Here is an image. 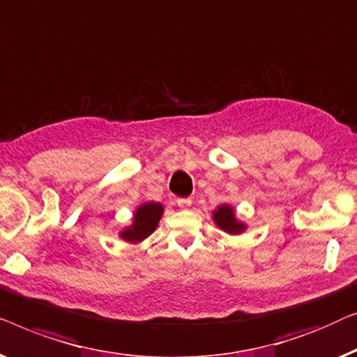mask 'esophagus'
I'll list each match as a JSON object with an SVG mask.
<instances>
[{
  "instance_id": "obj_1",
  "label": "esophagus",
  "mask_w": 357,
  "mask_h": 357,
  "mask_svg": "<svg viewBox=\"0 0 357 357\" xmlns=\"http://www.w3.org/2000/svg\"><path fill=\"white\" fill-rule=\"evenodd\" d=\"M176 202H178V205H179L181 208H188V207H190V204H192V199H189V197H185V199H178Z\"/></svg>"
}]
</instances>
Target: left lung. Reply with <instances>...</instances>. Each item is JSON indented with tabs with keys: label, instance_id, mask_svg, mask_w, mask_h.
Wrapping results in <instances>:
<instances>
[{
	"label": "left lung",
	"instance_id": "left-lung-1",
	"mask_svg": "<svg viewBox=\"0 0 357 357\" xmlns=\"http://www.w3.org/2000/svg\"><path fill=\"white\" fill-rule=\"evenodd\" d=\"M213 220L217 222L218 227L227 231V233L238 234L241 231H244V225L236 222L233 208H231L229 205H222V207H218V210H215Z\"/></svg>",
	"mask_w": 357,
	"mask_h": 357
}]
</instances>
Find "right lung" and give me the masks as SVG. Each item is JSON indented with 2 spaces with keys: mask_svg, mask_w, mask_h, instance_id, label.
<instances>
[{
  "mask_svg": "<svg viewBox=\"0 0 357 357\" xmlns=\"http://www.w3.org/2000/svg\"><path fill=\"white\" fill-rule=\"evenodd\" d=\"M162 213L163 207L160 204H144L135 212L132 227L124 231L121 236L126 241H129V243H139V241L145 239L149 234L153 233V229L158 225V220L162 218Z\"/></svg>",
  "mask_w": 357,
  "mask_h": 357,
  "instance_id": "right-lung-1",
  "label": "right lung"
}]
</instances>
